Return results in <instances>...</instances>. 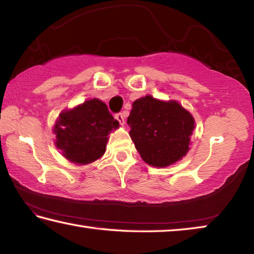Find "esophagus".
I'll use <instances>...</instances> for the list:
<instances>
[{
  "instance_id": "esophagus-1",
  "label": "esophagus",
  "mask_w": 254,
  "mask_h": 254,
  "mask_svg": "<svg viewBox=\"0 0 254 254\" xmlns=\"http://www.w3.org/2000/svg\"><path fill=\"white\" fill-rule=\"evenodd\" d=\"M115 119L118 120V121L120 122V124H121V126H124V122H126V121H124V120H126V119H124V115L122 113H118L117 115H115Z\"/></svg>"
}]
</instances>
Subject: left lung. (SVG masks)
I'll use <instances>...</instances> for the list:
<instances>
[{
    "label": "left lung",
    "instance_id": "1",
    "mask_svg": "<svg viewBox=\"0 0 254 254\" xmlns=\"http://www.w3.org/2000/svg\"><path fill=\"white\" fill-rule=\"evenodd\" d=\"M127 124L135 149L152 167H168L186 156L195 127L194 118L178 102L151 95L133 102Z\"/></svg>",
    "mask_w": 254,
    "mask_h": 254
}]
</instances>
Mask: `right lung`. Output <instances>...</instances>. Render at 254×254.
I'll return each instance as SVG.
<instances>
[{"label": "right lung", "instance_id": "1", "mask_svg": "<svg viewBox=\"0 0 254 254\" xmlns=\"http://www.w3.org/2000/svg\"><path fill=\"white\" fill-rule=\"evenodd\" d=\"M119 127L105 103L93 98L60 113L55 124L56 147L77 165H87L105 152L109 134Z\"/></svg>", "mask_w": 254, "mask_h": 254}]
</instances>
